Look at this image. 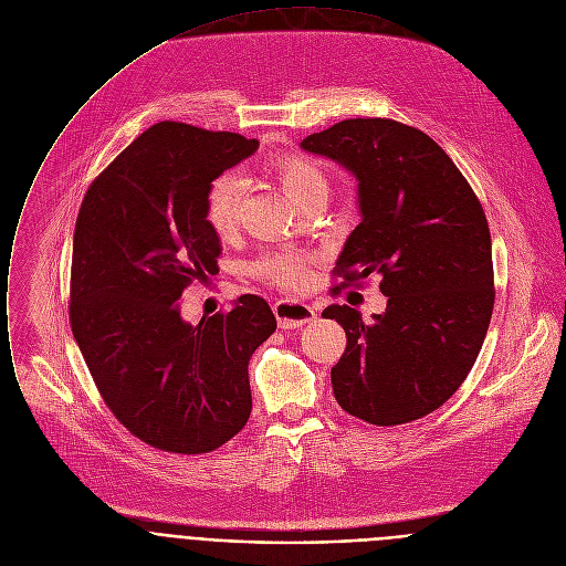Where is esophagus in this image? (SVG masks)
<instances>
[{
    "mask_svg": "<svg viewBox=\"0 0 566 566\" xmlns=\"http://www.w3.org/2000/svg\"><path fill=\"white\" fill-rule=\"evenodd\" d=\"M274 316L279 321V327L283 329H292V327H301L310 321H314V307L301 303V301H290V298H281L274 303Z\"/></svg>",
    "mask_w": 566,
    "mask_h": 566,
    "instance_id": "esophagus-1",
    "label": "esophagus"
}]
</instances>
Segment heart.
Instances as JSON below:
<instances>
[{
  "mask_svg": "<svg viewBox=\"0 0 566 566\" xmlns=\"http://www.w3.org/2000/svg\"><path fill=\"white\" fill-rule=\"evenodd\" d=\"M268 169L276 176L285 196L296 205L305 202L316 193H325L327 189V180L323 171L305 156H298V154L276 156L268 165ZM241 205H243V185L237 176L224 174L209 185L205 196V218L218 237H228L239 228ZM252 272L265 283L281 290H303L312 281L307 256L298 252H287V250L263 254L252 265Z\"/></svg>",
  "mask_w": 566,
  "mask_h": 566,
  "instance_id": "heart-1",
  "label": "heart"
}]
</instances>
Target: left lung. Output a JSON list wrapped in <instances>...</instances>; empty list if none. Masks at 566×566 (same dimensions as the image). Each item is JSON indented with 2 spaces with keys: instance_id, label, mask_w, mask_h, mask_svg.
Instances as JSON below:
<instances>
[{
  "instance_id": "8db88e82",
  "label": "left lung",
  "mask_w": 566,
  "mask_h": 566,
  "mask_svg": "<svg viewBox=\"0 0 566 566\" xmlns=\"http://www.w3.org/2000/svg\"><path fill=\"white\" fill-rule=\"evenodd\" d=\"M301 147L359 180L361 222L334 276L346 287L379 274L388 296L386 312L370 323L348 305L323 310L348 336L329 375L334 397L375 426L419 419L464 384L491 323L495 287L484 209L448 154L397 120H342Z\"/></svg>"
}]
</instances>
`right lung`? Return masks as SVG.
Masks as SVG:
<instances>
[{
  "label": "right lung",
  "mask_w": 566,
  "mask_h": 566,
  "mask_svg": "<svg viewBox=\"0 0 566 566\" xmlns=\"http://www.w3.org/2000/svg\"><path fill=\"white\" fill-rule=\"evenodd\" d=\"M259 149L230 132L158 123L86 189L73 234L69 321L116 419L145 443L200 455L252 412L248 366L276 329L265 298L189 323L180 296L218 272L209 185Z\"/></svg>",
  "instance_id": "obj_1"
}]
</instances>
